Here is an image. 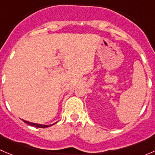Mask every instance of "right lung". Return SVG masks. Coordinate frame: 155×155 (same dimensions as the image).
Wrapping results in <instances>:
<instances>
[{"label": "right lung", "instance_id": "1", "mask_svg": "<svg viewBox=\"0 0 155 155\" xmlns=\"http://www.w3.org/2000/svg\"><path fill=\"white\" fill-rule=\"evenodd\" d=\"M23 121H24V122H25V123H26V124H29V125H31V126H34V127H40V128L48 127H50V126L53 125V124H55V123H56V122H55V123H54V124H49V125H45V124H36V123L29 122V121H25V120H23Z\"/></svg>", "mask_w": 155, "mask_h": 155}]
</instances>
